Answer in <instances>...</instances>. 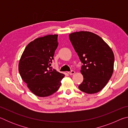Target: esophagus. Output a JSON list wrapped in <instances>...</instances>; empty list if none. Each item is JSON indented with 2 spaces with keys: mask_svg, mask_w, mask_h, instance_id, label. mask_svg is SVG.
Returning <instances> with one entry per match:
<instances>
[{
  "mask_svg": "<svg viewBox=\"0 0 128 128\" xmlns=\"http://www.w3.org/2000/svg\"><path fill=\"white\" fill-rule=\"evenodd\" d=\"M68 73L69 74H70V75H72V74H74V73H75V72L74 70H72L71 71V72H68Z\"/></svg>",
  "mask_w": 128,
  "mask_h": 128,
  "instance_id": "obj_1",
  "label": "esophagus"
}]
</instances>
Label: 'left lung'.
Segmentation results:
<instances>
[{"label":"left lung","instance_id":"obj_1","mask_svg":"<svg viewBox=\"0 0 128 128\" xmlns=\"http://www.w3.org/2000/svg\"><path fill=\"white\" fill-rule=\"evenodd\" d=\"M69 40L84 64L81 73L83 82L79 89L87 94H95L105 87L114 72L113 51L102 38L92 32H76Z\"/></svg>","mask_w":128,"mask_h":128}]
</instances>
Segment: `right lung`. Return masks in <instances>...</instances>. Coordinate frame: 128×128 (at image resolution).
<instances>
[{
    "label": "right lung",
    "mask_w": 128,
    "mask_h": 128,
    "mask_svg": "<svg viewBox=\"0 0 128 128\" xmlns=\"http://www.w3.org/2000/svg\"><path fill=\"white\" fill-rule=\"evenodd\" d=\"M57 34L47 35L30 42L18 63L22 80L34 95L46 97L59 89L65 75L50 67L58 46Z\"/></svg>",
    "instance_id": "add662e5"
}]
</instances>
